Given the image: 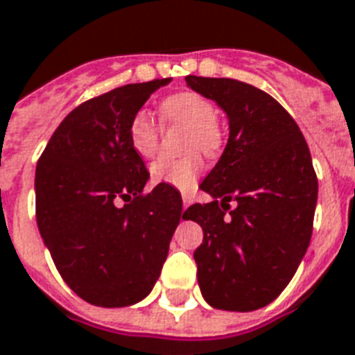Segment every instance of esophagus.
Returning <instances> with one entry per match:
<instances>
[{
  "label": "esophagus",
  "mask_w": 355,
  "mask_h": 355,
  "mask_svg": "<svg viewBox=\"0 0 355 355\" xmlns=\"http://www.w3.org/2000/svg\"><path fill=\"white\" fill-rule=\"evenodd\" d=\"M181 200H183V209H187V207L192 203L191 194H187V192H183V194H181Z\"/></svg>",
  "instance_id": "34e87169"
}]
</instances>
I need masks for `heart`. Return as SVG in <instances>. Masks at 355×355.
I'll return each instance as SVG.
<instances>
[{
    "instance_id": "obj_1",
    "label": "heart",
    "mask_w": 355,
    "mask_h": 355,
    "mask_svg": "<svg viewBox=\"0 0 355 355\" xmlns=\"http://www.w3.org/2000/svg\"><path fill=\"white\" fill-rule=\"evenodd\" d=\"M161 117L166 124H183L189 132L181 148L189 152L178 159H157L150 166L155 183L191 191L203 170L201 154L214 155L222 146V132L218 128L216 106L209 98L194 92H180L161 102ZM161 128L146 112H137L130 121L128 141L139 157L150 159L159 148Z\"/></svg>"
}]
</instances>
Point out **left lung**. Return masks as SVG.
I'll use <instances>...</instances> for the list:
<instances>
[{
    "mask_svg": "<svg viewBox=\"0 0 355 355\" xmlns=\"http://www.w3.org/2000/svg\"><path fill=\"white\" fill-rule=\"evenodd\" d=\"M185 80L229 119L225 150L200 185L214 200L183 212L203 229L194 251L201 293L218 310H258L290 284L310 245L317 205L310 148L262 89L232 78ZM229 200L237 203L232 211Z\"/></svg>",
    "mask_w": 355,
    "mask_h": 355,
    "instance_id": "1",
    "label": "left lung"
}]
</instances>
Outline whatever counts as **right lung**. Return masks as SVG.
I'll use <instances>...</instances> for the list:
<instances>
[{"instance_id": "add662e5", "label": "right lung", "mask_w": 355, "mask_h": 355, "mask_svg": "<svg viewBox=\"0 0 355 355\" xmlns=\"http://www.w3.org/2000/svg\"><path fill=\"white\" fill-rule=\"evenodd\" d=\"M170 78L128 84L76 106L36 164V222L65 284L89 304L121 308L159 279L181 218L180 192L130 146L128 126Z\"/></svg>"}]
</instances>
